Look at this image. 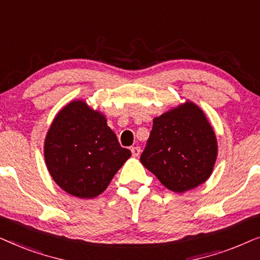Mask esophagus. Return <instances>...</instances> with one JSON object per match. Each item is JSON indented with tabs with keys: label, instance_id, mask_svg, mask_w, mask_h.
<instances>
[{
	"label": "esophagus",
	"instance_id": "obj_1",
	"mask_svg": "<svg viewBox=\"0 0 260 260\" xmlns=\"http://www.w3.org/2000/svg\"><path fill=\"white\" fill-rule=\"evenodd\" d=\"M131 152H133V156H135V157H137V156H140L141 154V148L140 147H133L131 148Z\"/></svg>",
	"mask_w": 260,
	"mask_h": 260
}]
</instances>
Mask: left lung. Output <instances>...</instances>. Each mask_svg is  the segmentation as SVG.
<instances>
[{"mask_svg":"<svg viewBox=\"0 0 260 260\" xmlns=\"http://www.w3.org/2000/svg\"><path fill=\"white\" fill-rule=\"evenodd\" d=\"M216 156L211 123L197 104L187 101L155 117L141 162L169 190L184 193L208 180Z\"/></svg>","mask_w":260,"mask_h":260,"instance_id":"8db88e82","label":"left lung"}]
</instances>
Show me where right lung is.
I'll use <instances>...</instances> for the list:
<instances>
[{
    "instance_id": "right-lung-1",
    "label": "right lung",
    "mask_w": 260,
    "mask_h": 260,
    "mask_svg": "<svg viewBox=\"0 0 260 260\" xmlns=\"http://www.w3.org/2000/svg\"><path fill=\"white\" fill-rule=\"evenodd\" d=\"M44 156L52 179L73 197L102 194L127 158L102 112L73 101L56 113L45 138Z\"/></svg>"
}]
</instances>
